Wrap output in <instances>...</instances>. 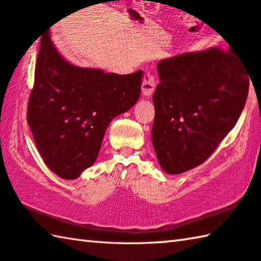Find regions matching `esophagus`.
Returning a JSON list of instances; mask_svg holds the SVG:
<instances>
[{"label":"esophagus","mask_w":261,"mask_h":261,"mask_svg":"<svg viewBox=\"0 0 261 261\" xmlns=\"http://www.w3.org/2000/svg\"><path fill=\"white\" fill-rule=\"evenodd\" d=\"M142 94L144 96H151L152 93L156 89V80H154V76L152 73L150 72H144L143 77H142Z\"/></svg>","instance_id":"esophagus-1"}]
</instances>
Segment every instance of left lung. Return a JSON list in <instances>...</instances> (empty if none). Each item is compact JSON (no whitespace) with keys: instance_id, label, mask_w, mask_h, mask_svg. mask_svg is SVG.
<instances>
[{"instance_id":"left-lung-1","label":"left lung","mask_w":261,"mask_h":261,"mask_svg":"<svg viewBox=\"0 0 261 261\" xmlns=\"http://www.w3.org/2000/svg\"><path fill=\"white\" fill-rule=\"evenodd\" d=\"M152 144L166 173L199 166L234 128L250 75L229 51L211 48L158 63Z\"/></svg>"}]
</instances>
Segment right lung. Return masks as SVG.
<instances>
[{
    "instance_id": "right-lung-1",
    "label": "right lung",
    "mask_w": 261,
    "mask_h": 261,
    "mask_svg": "<svg viewBox=\"0 0 261 261\" xmlns=\"http://www.w3.org/2000/svg\"><path fill=\"white\" fill-rule=\"evenodd\" d=\"M142 73L120 75L71 65L45 32L27 122L41 157L55 174L73 180L93 165L109 123L138 102Z\"/></svg>"
}]
</instances>
